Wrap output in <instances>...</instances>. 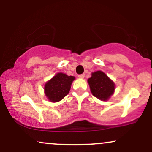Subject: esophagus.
Instances as JSON below:
<instances>
[{
	"label": "esophagus",
	"mask_w": 152,
	"mask_h": 152,
	"mask_svg": "<svg viewBox=\"0 0 152 152\" xmlns=\"http://www.w3.org/2000/svg\"><path fill=\"white\" fill-rule=\"evenodd\" d=\"M78 76V78H83L85 77V74H79Z\"/></svg>",
	"instance_id": "1"
}]
</instances>
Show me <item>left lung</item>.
I'll use <instances>...</instances> for the list:
<instances>
[{
	"label": "left lung",
	"mask_w": 152,
	"mask_h": 152,
	"mask_svg": "<svg viewBox=\"0 0 152 152\" xmlns=\"http://www.w3.org/2000/svg\"><path fill=\"white\" fill-rule=\"evenodd\" d=\"M88 83L93 96L101 101H107L115 90V84L102 71L91 74V77L88 79Z\"/></svg>",
	"instance_id": "left-lung-1"
}]
</instances>
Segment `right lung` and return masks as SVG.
<instances>
[{"label": "right lung", "instance_id": "obj_1", "mask_svg": "<svg viewBox=\"0 0 152 152\" xmlns=\"http://www.w3.org/2000/svg\"><path fill=\"white\" fill-rule=\"evenodd\" d=\"M74 76L58 73L51 79L47 81L44 86L46 97L51 102H58L62 100L69 94Z\"/></svg>", "mask_w": 152, "mask_h": 152}]
</instances>
